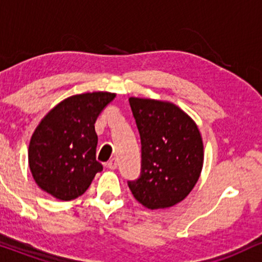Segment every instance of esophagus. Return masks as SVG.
Masks as SVG:
<instances>
[{
    "label": "esophagus",
    "mask_w": 262,
    "mask_h": 262,
    "mask_svg": "<svg viewBox=\"0 0 262 262\" xmlns=\"http://www.w3.org/2000/svg\"><path fill=\"white\" fill-rule=\"evenodd\" d=\"M107 167L110 169H116L117 168V161L116 160H111L107 162Z\"/></svg>",
    "instance_id": "obj_1"
}]
</instances>
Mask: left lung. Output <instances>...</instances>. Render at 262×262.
I'll list each match as a JSON object with an SVG mask.
<instances>
[{"mask_svg":"<svg viewBox=\"0 0 262 262\" xmlns=\"http://www.w3.org/2000/svg\"><path fill=\"white\" fill-rule=\"evenodd\" d=\"M128 102L141 139V174L127 182L128 188L148 209L173 207L189 194L201 176V132L170 102L139 98Z\"/></svg>","mask_w":262,"mask_h":262,"instance_id":"1","label":"left lung"}]
</instances>
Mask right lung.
Listing matches in <instances>:
<instances>
[{"instance_id": "add662e5", "label": "right lung", "mask_w": 262, "mask_h": 262, "mask_svg": "<svg viewBox=\"0 0 262 262\" xmlns=\"http://www.w3.org/2000/svg\"><path fill=\"white\" fill-rule=\"evenodd\" d=\"M111 93L70 96L52 108L31 139L28 162L44 192L72 201L84 194L102 164L96 161L95 121L115 98Z\"/></svg>"}]
</instances>
